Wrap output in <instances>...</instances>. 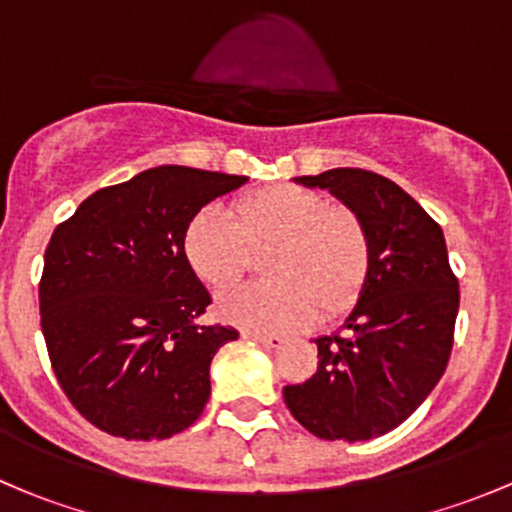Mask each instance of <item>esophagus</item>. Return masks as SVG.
<instances>
[{"instance_id": "1", "label": "esophagus", "mask_w": 512, "mask_h": 512, "mask_svg": "<svg viewBox=\"0 0 512 512\" xmlns=\"http://www.w3.org/2000/svg\"><path fill=\"white\" fill-rule=\"evenodd\" d=\"M242 339H252V342L262 344V347H280L285 339L280 334H265V332H252V329H242Z\"/></svg>"}]
</instances>
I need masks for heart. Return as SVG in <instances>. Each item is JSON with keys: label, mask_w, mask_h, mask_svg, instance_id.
I'll return each instance as SVG.
<instances>
[{"label": "heart", "mask_w": 512, "mask_h": 512, "mask_svg": "<svg viewBox=\"0 0 512 512\" xmlns=\"http://www.w3.org/2000/svg\"><path fill=\"white\" fill-rule=\"evenodd\" d=\"M272 277L223 294L225 322L255 332H285L334 317L359 299L371 270L366 225L352 208L334 205L322 190L272 185L240 195L225 213L205 205L185 225L180 250L205 287L227 289L247 272L250 250H265Z\"/></svg>", "instance_id": "obj_1"}]
</instances>
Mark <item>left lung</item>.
I'll return each mask as SVG.
<instances>
[{
    "instance_id": "1",
    "label": "left lung",
    "mask_w": 512,
    "mask_h": 512,
    "mask_svg": "<svg viewBox=\"0 0 512 512\" xmlns=\"http://www.w3.org/2000/svg\"><path fill=\"white\" fill-rule=\"evenodd\" d=\"M366 225L371 270L347 322L317 339V371L282 389L287 409L327 441H369L404 423L438 384L453 349L458 277L443 230L394 180L361 168L302 175Z\"/></svg>"
}]
</instances>
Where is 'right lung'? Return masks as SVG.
Wrapping results in <instances>:
<instances>
[{"label":"right lung","instance_id":"obj_1","mask_svg":"<svg viewBox=\"0 0 512 512\" xmlns=\"http://www.w3.org/2000/svg\"><path fill=\"white\" fill-rule=\"evenodd\" d=\"M242 175L160 165L108 185L56 225L39 282L41 332L66 399L126 441L170 438L210 399V361L237 329L195 319L213 302L180 250L185 225Z\"/></svg>","mask_w":512,"mask_h":512}]
</instances>
